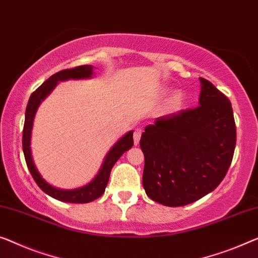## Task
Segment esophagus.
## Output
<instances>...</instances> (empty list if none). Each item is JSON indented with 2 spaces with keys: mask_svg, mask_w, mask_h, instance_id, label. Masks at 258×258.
<instances>
[{
  "mask_svg": "<svg viewBox=\"0 0 258 258\" xmlns=\"http://www.w3.org/2000/svg\"><path fill=\"white\" fill-rule=\"evenodd\" d=\"M141 134H142V131L140 128H137L134 131V134H133V140H134V145H139V141H140V138H141Z\"/></svg>",
  "mask_w": 258,
  "mask_h": 258,
  "instance_id": "34e87169",
  "label": "esophagus"
}]
</instances>
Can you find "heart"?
<instances>
[{
    "mask_svg": "<svg viewBox=\"0 0 258 258\" xmlns=\"http://www.w3.org/2000/svg\"><path fill=\"white\" fill-rule=\"evenodd\" d=\"M180 102H182V95L179 94V92H176V94L172 95V97L169 99L168 102V107L170 110H175L177 109L178 105L180 104Z\"/></svg>",
    "mask_w": 258,
    "mask_h": 258,
    "instance_id": "obj_1",
    "label": "heart"
}]
</instances>
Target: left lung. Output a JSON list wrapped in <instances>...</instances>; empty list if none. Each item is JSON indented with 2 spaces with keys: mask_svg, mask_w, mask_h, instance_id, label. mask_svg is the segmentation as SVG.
I'll return each instance as SVG.
<instances>
[{
  "mask_svg": "<svg viewBox=\"0 0 258 258\" xmlns=\"http://www.w3.org/2000/svg\"><path fill=\"white\" fill-rule=\"evenodd\" d=\"M201 81L199 105L156 118L140 139L142 185L154 202L184 206L212 192L227 174L236 144L232 104Z\"/></svg>",
  "mask_w": 258,
  "mask_h": 258,
  "instance_id": "1",
  "label": "left lung"
}]
</instances>
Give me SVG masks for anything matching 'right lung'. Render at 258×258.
Instances as JSON below:
<instances>
[{
	"instance_id": "1",
	"label": "right lung",
	"mask_w": 258,
	"mask_h": 258,
	"mask_svg": "<svg viewBox=\"0 0 258 258\" xmlns=\"http://www.w3.org/2000/svg\"><path fill=\"white\" fill-rule=\"evenodd\" d=\"M94 75V67L90 64H84L72 69H64V71L57 72L51 78L47 79L36 91L32 92L30 96L28 106L25 111V122L24 130H23V152H24L25 161L28 164V168L32 175L33 179L36 180L38 186L43 190L46 195L51 196L54 199L66 203H75V204H84L90 203L95 199L101 197L104 194L105 187L109 182V177L111 174V169L114 166L122 154L133 146V131H130L121 137L113 147L110 149L106 154L104 161L98 174L95 176V178L87 184V185L78 187L73 190H62L57 187L52 186L46 180L41 177V175L38 171L36 164L33 162L32 153H31V134H32V126L36 112L39 107L40 103L51 94L53 89L56 87V84L61 81L67 80H82L90 79Z\"/></svg>"
}]
</instances>
